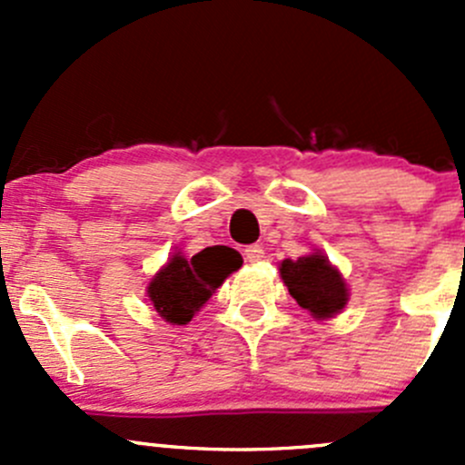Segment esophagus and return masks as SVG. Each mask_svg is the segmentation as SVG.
I'll return each instance as SVG.
<instances>
[{
	"mask_svg": "<svg viewBox=\"0 0 465 465\" xmlns=\"http://www.w3.org/2000/svg\"><path fill=\"white\" fill-rule=\"evenodd\" d=\"M262 256H265V252H262L261 245H250L245 250V259L250 262H259L262 261Z\"/></svg>",
	"mask_w": 465,
	"mask_h": 465,
	"instance_id": "1",
	"label": "esophagus"
}]
</instances>
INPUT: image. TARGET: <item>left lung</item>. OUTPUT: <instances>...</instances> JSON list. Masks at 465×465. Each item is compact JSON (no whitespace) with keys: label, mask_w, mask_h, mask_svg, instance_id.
Wrapping results in <instances>:
<instances>
[{"label":"left lung","mask_w":465,"mask_h":465,"mask_svg":"<svg viewBox=\"0 0 465 465\" xmlns=\"http://www.w3.org/2000/svg\"><path fill=\"white\" fill-rule=\"evenodd\" d=\"M279 270L281 279L288 285V292L315 320L337 315L349 302V288L344 279L322 252H312L297 261L285 259Z\"/></svg>","instance_id":"8db88e82"}]
</instances>
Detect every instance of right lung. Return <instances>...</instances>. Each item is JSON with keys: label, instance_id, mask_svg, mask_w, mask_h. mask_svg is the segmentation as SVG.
<instances>
[{"label": "right lung", "instance_id": "add662e5", "mask_svg": "<svg viewBox=\"0 0 465 465\" xmlns=\"http://www.w3.org/2000/svg\"><path fill=\"white\" fill-rule=\"evenodd\" d=\"M241 265V254L224 245L206 247L193 259H184L182 252H177L154 274L145 292L159 317L173 326H184Z\"/></svg>", "mask_w": 465, "mask_h": 465}]
</instances>
